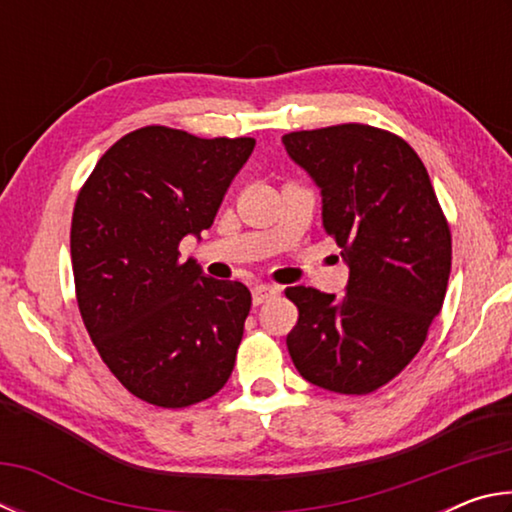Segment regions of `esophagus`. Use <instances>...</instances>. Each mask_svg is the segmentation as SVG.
<instances>
[{"instance_id":"34e87169","label":"esophagus","mask_w":512,"mask_h":512,"mask_svg":"<svg viewBox=\"0 0 512 512\" xmlns=\"http://www.w3.org/2000/svg\"><path fill=\"white\" fill-rule=\"evenodd\" d=\"M277 291H280V287H275V284H255L253 302L255 305H262V302H266L268 298H273Z\"/></svg>"}]
</instances>
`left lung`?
I'll list each match as a JSON object with an SVG mask.
<instances>
[{
	"mask_svg": "<svg viewBox=\"0 0 512 512\" xmlns=\"http://www.w3.org/2000/svg\"><path fill=\"white\" fill-rule=\"evenodd\" d=\"M323 196V225L350 268L345 296L289 287L298 323L287 336L309 384L377 391L409 366L443 309L452 235L429 173L402 137L339 124L282 137Z\"/></svg>",
	"mask_w": 512,
	"mask_h": 512,
	"instance_id": "8db88e82",
	"label": "left lung"
}]
</instances>
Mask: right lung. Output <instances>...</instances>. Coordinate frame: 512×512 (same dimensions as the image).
I'll use <instances>...</instances> for the list:
<instances>
[{"label": "right lung", "instance_id": "1", "mask_svg": "<svg viewBox=\"0 0 512 512\" xmlns=\"http://www.w3.org/2000/svg\"><path fill=\"white\" fill-rule=\"evenodd\" d=\"M255 149L253 137H203L167 126L128 133L101 155L72 216L76 302L94 348L140 400L183 409L219 393L250 311L241 282L180 262Z\"/></svg>", "mask_w": 512, "mask_h": 512}]
</instances>
